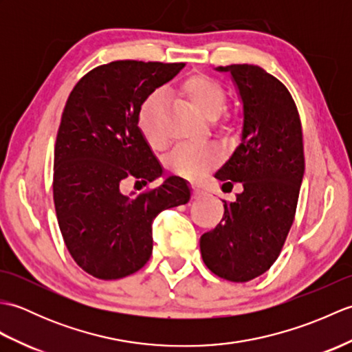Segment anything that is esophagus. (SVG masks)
Segmentation results:
<instances>
[{
    "instance_id": "34e87169",
    "label": "esophagus",
    "mask_w": 352,
    "mask_h": 352,
    "mask_svg": "<svg viewBox=\"0 0 352 352\" xmlns=\"http://www.w3.org/2000/svg\"><path fill=\"white\" fill-rule=\"evenodd\" d=\"M204 195H206V193L201 190V189H198V188H193L192 189V198L193 199H201Z\"/></svg>"
}]
</instances>
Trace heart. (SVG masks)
<instances>
[{"label": "heart", "instance_id": "1", "mask_svg": "<svg viewBox=\"0 0 352 352\" xmlns=\"http://www.w3.org/2000/svg\"><path fill=\"white\" fill-rule=\"evenodd\" d=\"M177 91L199 113L207 118H213L219 130L231 131L234 129L233 116L222 113L227 107L228 95L226 87L219 81L204 76V74H192L177 85ZM162 110L163 95L160 92L149 95L139 109V130L146 144L153 149H162L168 142L166 134L162 129ZM216 163H218V154L213 148L180 145L169 155L168 168L170 172L183 178L198 180L213 169Z\"/></svg>", "mask_w": 352, "mask_h": 352}]
</instances>
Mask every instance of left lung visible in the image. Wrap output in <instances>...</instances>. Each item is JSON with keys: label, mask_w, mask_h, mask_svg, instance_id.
Listing matches in <instances>:
<instances>
[{"label": "left lung", "mask_w": 352, "mask_h": 352, "mask_svg": "<svg viewBox=\"0 0 352 352\" xmlns=\"http://www.w3.org/2000/svg\"><path fill=\"white\" fill-rule=\"evenodd\" d=\"M243 101L241 145L216 172L222 189L241 188L223 216L199 239L206 266L223 280L245 283L278 258L295 219L304 175L301 119L287 87L256 65H231Z\"/></svg>", "instance_id": "obj_1"}]
</instances>
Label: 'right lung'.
I'll use <instances>...</instances> for the list:
<instances>
[{"instance_id": "add662e5", "label": "right lung", "mask_w": 352, "mask_h": 352, "mask_svg": "<svg viewBox=\"0 0 352 352\" xmlns=\"http://www.w3.org/2000/svg\"><path fill=\"white\" fill-rule=\"evenodd\" d=\"M183 66L138 60L96 66L78 80L65 104L52 197L66 248L95 278H124L144 267L153 252L155 216L190 198L180 177L136 198L121 192L126 178L146 184L162 175L138 115L142 102Z\"/></svg>"}]
</instances>
